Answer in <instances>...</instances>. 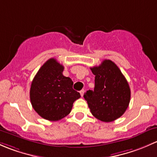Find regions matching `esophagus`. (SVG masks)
Wrapping results in <instances>:
<instances>
[{
	"label": "esophagus",
	"mask_w": 157,
	"mask_h": 157,
	"mask_svg": "<svg viewBox=\"0 0 157 157\" xmlns=\"http://www.w3.org/2000/svg\"><path fill=\"white\" fill-rule=\"evenodd\" d=\"M84 93H85V90L82 89V90H80V94H81V96H82V97H83Z\"/></svg>",
	"instance_id": "34e87169"
}]
</instances>
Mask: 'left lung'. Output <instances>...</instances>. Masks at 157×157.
<instances>
[{
	"mask_svg": "<svg viewBox=\"0 0 157 157\" xmlns=\"http://www.w3.org/2000/svg\"><path fill=\"white\" fill-rule=\"evenodd\" d=\"M95 75L94 90L84 94L92 115L105 122L122 116L128 106L131 90L126 78L110 59H104L98 67L90 68Z\"/></svg>",
	"mask_w": 157,
	"mask_h": 157,
	"instance_id": "1",
	"label": "left lung"
}]
</instances>
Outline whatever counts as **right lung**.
I'll return each instance as SVG.
<instances>
[{
	"label": "right lung",
	"instance_id": "1",
	"mask_svg": "<svg viewBox=\"0 0 157 157\" xmlns=\"http://www.w3.org/2000/svg\"><path fill=\"white\" fill-rule=\"evenodd\" d=\"M63 66L51 58L40 68L31 85L32 107L47 120L58 121L67 116L73 103L81 98L72 88V79L63 75Z\"/></svg>",
	"mask_w": 157,
	"mask_h": 157
}]
</instances>
